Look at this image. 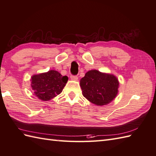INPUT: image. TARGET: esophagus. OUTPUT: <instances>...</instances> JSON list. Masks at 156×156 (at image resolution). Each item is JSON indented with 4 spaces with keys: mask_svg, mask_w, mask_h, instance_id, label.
<instances>
[{
    "mask_svg": "<svg viewBox=\"0 0 156 156\" xmlns=\"http://www.w3.org/2000/svg\"><path fill=\"white\" fill-rule=\"evenodd\" d=\"M71 80H74V81H77L78 80V77L77 75H71Z\"/></svg>",
    "mask_w": 156,
    "mask_h": 156,
    "instance_id": "1",
    "label": "esophagus"
}]
</instances>
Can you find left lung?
<instances>
[{
  "label": "left lung",
  "mask_w": 156,
  "mask_h": 156,
  "mask_svg": "<svg viewBox=\"0 0 156 156\" xmlns=\"http://www.w3.org/2000/svg\"><path fill=\"white\" fill-rule=\"evenodd\" d=\"M80 86L83 95L87 100L102 106L110 103L116 97L119 82L114 75L90 70L81 79Z\"/></svg>",
  "instance_id": "obj_1"
}]
</instances>
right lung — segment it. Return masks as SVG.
I'll list each match as a JSON object with an SVG mask.
<instances>
[{
  "label": "right lung",
  "mask_w": 156,
  "mask_h": 156,
  "mask_svg": "<svg viewBox=\"0 0 156 156\" xmlns=\"http://www.w3.org/2000/svg\"><path fill=\"white\" fill-rule=\"evenodd\" d=\"M67 81V76H62L57 71L50 70L46 73L33 75L31 87L39 99L47 101L62 93Z\"/></svg>",
  "instance_id": "add662e5"
}]
</instances>
